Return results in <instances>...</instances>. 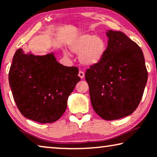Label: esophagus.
<instances>
[{
    "label": "esophagus",
    "mask_w": 157,
    "mask_h": 157,
    "mask_svg": "<svg viewBox=\"0 0 157 157\" xmlns=\"http://www.w3.org/2000/svg\"><path fill=\"white\" fill-rule=\"evenodd\" d=\"M84 76H85V74H84V72L82 71H79V72H78V76L80 77L81 79L84 78Z\"/></svg>",
    "instance_id": "obj_1"
}]
</instances>
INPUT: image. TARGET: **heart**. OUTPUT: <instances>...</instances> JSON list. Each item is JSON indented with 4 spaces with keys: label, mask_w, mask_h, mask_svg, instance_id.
Returning a JSON list of instances; mask_svg holds the SVG:
<instances>
[{
    "label": "heart",
    "mask_w": 157,
    "mask_h": 157,
    "mask_svg": "<svg viewBox=\"0 0 157 157\" xmlns=\"http://www.w3.org/2000/svg\"><path fill=\"white\" fill-rule=\"evenodd\" d=\"M69 47L72 52L78 54V59L82 64L93 67L103 60L107 50V43L101 36L81 33L70 40Z\"/></svg>",
    "instance_id": "obj_1"
}]
</instances>
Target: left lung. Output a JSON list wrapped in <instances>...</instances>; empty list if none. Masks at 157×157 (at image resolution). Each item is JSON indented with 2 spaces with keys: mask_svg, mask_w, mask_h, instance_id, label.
Listing matches in <instances>:
<instances>
[{
  "mask_svg": "<svg viewBox=\"0 0 157 157\" xmlns=\"http://www.w3.org/2000/svg\"><path fill=\"white\" fill-rule=\"evenodd\" d=\"M103 60L85 74L95 112L105 120L132 114L139 105L147 81L142 51L120 31L108 30Z\"/></svg>",
  "mask_w": 157,
  "mask_h": 157,
  "instance_id": "8db88e82",
  "label": "left lung"
}]
</instances>
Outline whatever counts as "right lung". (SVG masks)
I'll return each instance as SVG.
<instances>
[{
  "instance_id": "obj_1",
  "label": "right lung",
  "mask_w": 157,
  "mask_h": 157,
  "mask_svg": "<svg viewBox=\"0 0 157 157\" xmlns=\"http://www.w3.org/2000/svg\"><path fill=\"white\" fill-rule=\"evenodd\" d=\"M78 74V67L61 64L53 53L35 56L19 49L8 80L21 114L40 123H52L64 113L68 98L81 80Z\"/></svg>"
}]
</instances>
